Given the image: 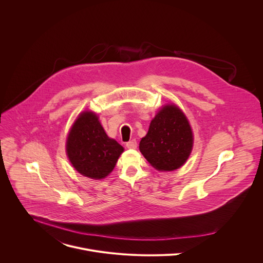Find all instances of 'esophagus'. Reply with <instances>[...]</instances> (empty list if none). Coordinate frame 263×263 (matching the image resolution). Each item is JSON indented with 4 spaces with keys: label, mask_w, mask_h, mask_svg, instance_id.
<instances>
[{
    "label": "esophagus",
    "mask_w": 263,
    "mask_h": 263,
    "mask_svg": "<svg viewBox=\"0 0 263 263\" xmlns=\"http://www.w3.org/2000/svg\"><path fill=\"white\" fill-rule=\"evenodd\" d=\"M126 146L128 147V148H131V149H135L136 147H137V142H136V140H130V141H128L127 143H126Z\"/></svg>",
    "instance_id": "obj_1"
}]
</instances>
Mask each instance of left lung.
Segmentation results:
<instances>
[{
	"mask_svg": "<svg viewBox=\"0 0 263 263\" xmlns=\"http://www.w3.org/2000/svg\"><path fill=\"white\" fill-rule=\"evenodd\" d=\"M194 147V132L182 109L164 104L139 142V151L155 170L173 172L185 164Z\"/></svg>",
	"mask_w": 263,
	"mask_h": 263,
	"instance_id": "obj_1",
	"label": "left lung"
}]
</instances>
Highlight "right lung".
I'll list each match as a JSON object with an SVG mask.
<instances>
[{
  "instance_id": "right-lung-1",
  "label": "right lung",
  "mask_w": 263,
  "mask_h": 263,
  "mask_svg": "<svg viewBox=\"0 0 263 263\" xmlns=\"http://www.w3.org/2000/svg\"><path fill=\"white\" fill-rule=\"evenodd\" d=\"M124 147L110 138L96 112L84 110L73 121L66 135V156L79 174L102 180L114 171Z\"/></svg>"
}]
</instances>
